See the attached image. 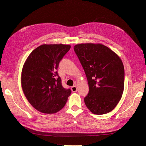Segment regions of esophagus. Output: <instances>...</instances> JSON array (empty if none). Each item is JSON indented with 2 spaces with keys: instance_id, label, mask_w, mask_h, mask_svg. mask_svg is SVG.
<instances>
[{
  "instance_id": "esophagus-1",
  "label": "esophagus",
  "mask_w": 146,
  "mask_h": 146,
  "mask_svg": "<svg viewBox=\"0 0 146 146\" xmlns=\"http://www.w3.org/2000/svg\"><path fill=\"white\" fill-rule=\"evenodd\" d=\"M71 90L72 92H77V86L75 85V86H73L71 87Z\"/></svg>"
}]
</instances>
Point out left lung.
Masks as SVG:
<instances>
[{"instance_id":"obj_1","label":"left lung","mask_w":146,"mask_h":146,"mask_svg":"<svg viewBox=\"0 0 146 146\" xmlns=\"http://www.w3.org/2000/svg\"><path fill=\"white\" fill-rule=\"evenodd\" d=\"M85 72L89 92L85 105L95 114L108 113L121 100L124 88V68L118 55L100 44L74 47Z\"/></svg>"}]
</instances>
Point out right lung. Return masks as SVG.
<instances>
[{
  "label": "right lung",
  "instance_id": "right-lung-1",
  "mask_svg": "<svg viewBox=\"0 0 146 146\" xmlns=\"http://www.w3.org/2000/svg\"><path fill=\"white\" fill-rule=\"evenodd\" d=\"M70 45L43 44L33 50L22 70L21 84L29 103L38 111L52 114L62 109L71 93L58 74L59 63Z\"/></svg>",
  "mask_w": 146,
  "mask_h": 146
}]
</instances>
